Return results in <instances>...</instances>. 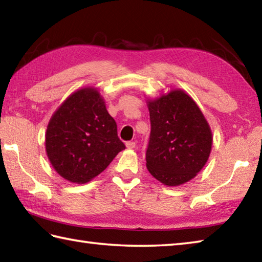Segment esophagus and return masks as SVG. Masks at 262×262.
<instances>
[{
	"mask_svg": "<svg viewBox=\"0 0 262 262\" xmlns=\"http://www.w3.org/2000/svg\"><path fill=\"white\" fill-rule=\"evenodd\" d=\"M135 146H136L135 142H127V143H126V147L129 148V150H132V148H134Z\"/></svg>",
	"mask_w": 262,
	"mask_h": 262,
	"instance_id": "obj_1",
	"label": "esophagus"
}]
</instances>
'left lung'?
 Masks as SVG:
<instances>
[{"instance_id": "1", "label": "left lung", "mask_w": 262, "mask_h": 262, "mask_svg": "<svg viewBox=\"0 0 262 262\" xmlns=\"http://www.w3.org/2000/svg\"><path fill=\"white\" fill-rule=\"evenodd\" d=\"M151 134L146 151L148 172L167 186L191 181L206 165L212 146L210 126L191 96L170 90L147 100Z\"/></svg>"}]
</instances>
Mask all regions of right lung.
Listing matches in <instances>:
<instances>
[{"instance_id": "right-lung-1", "label": "right lung", "mask_w": 262, "mask_h": 262, "mask_svg": "<svg viewBox=\"0 0 262 262\" xmlns=\"http://www.w3.org/2000/svg\"><path fill=\"white\" fill-rule=\"evenodd\" d=\"M125 144L95 87L74 92L51 117L45 150L51 165L71 183L85 184L104 170Z\"/></svg>"}]
</instances>
